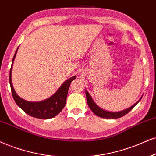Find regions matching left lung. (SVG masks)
Instances as JSON below:
<instances>
[{
    "label": "left lung",
    "instance_id": "left-lung-1",
    "mask_svg": "<svg viewBox=\"0 0 156 156\" xmlns=\"http://www.w3.org/2000/svg\"><path fill=\"white\" fill-rule=\"evenodd\" d=\"M85 93H86V97H87V104H88V106L90 107V108L91 109L92 111H93L95 115H97L98 116H100L101 117V118H104V119H118L125 116V115L127 114V113L129 112V111H131L138 103H139L140 100H141V98H140V101H137L135 104H134L132 107L126 109V110L119 111V112H109V111L103 110V109H101V108L98 106V105L95 103V102L93 101V100L91 98V96H90V94L88 93V92L85 91Z\"/></svg>",
    "mask_w": 156,
    "mask_h": 156
}]
</instances>
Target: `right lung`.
<instances>
[{
  "mask_svg": "<svg viewBox=\"0 0 156 156\" xmlns=\"http://www.w3.org/2000/svg\"><path fill=\"white\" fill-rule=\"evenodd\" d=\"M17 50L14 55H13L12 64H11L10 69V75H9V82H10L11 90L13 99H14L17 105L20 107L25 113H27L30 116L41 119H48L53 118L57 114H58L64 108L69 86H70L71 82L74 79H76V76H74L67 80L61 86V87L54 95L49 98L48 99L45 100V101L40 102H29L24 101L17 95L16 92L13 90L12 82H11V69H12V65L15 56L16 55Z\"/></svg>",
  "mask_w": 156,
  "mask_h": 156,
  "instance_id": "1",
  "label": "right lung"
}]
</instances>
